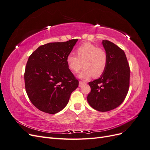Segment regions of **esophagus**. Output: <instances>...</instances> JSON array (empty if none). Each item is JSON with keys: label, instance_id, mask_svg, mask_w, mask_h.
Masks as SVG:
<instances>
[{"label": "esophagus", "instance_id": "1", "mask_svg": "<svg viewBox=\"0 0 150 150\" xmlns=\"http://www.w3.org/2000/svg\"><path fill=\"white\" fill-rule=\"evenodd\" d=\"M84 84V83L83 82V81H79V87H81V86Z\"/></svg>", "mask_w": 150, "mask_h": 150}]
</instances>
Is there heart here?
I'll use <instances>...</instances> for the list:
<instances>
[{
  "instance_id": "heart-1",
  "label": "heart",
  "mask_w": 150,
  "mask_h": 150,
  "mask_svg": "<svg viewBox=\"0 0 150 150\" xmlns=\"http://www.w3.org/2000/svg\"><path fill=\"white\" fill-rule=\"evenodd\" d=\"M76 56L69 54L66 57V64L69 69L76 73L82 67L84 69L78 75L79 78L88 80L93 76L97 78L106 70L108 62L106 52L103 49L91 43H84L76 49Z\"/></svg>"
}]
</instances>
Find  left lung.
<instances>
[{
  "label": "left lung",
  "mask_w": 150,
  "mask_h": 150,
  "mask_svg": "<svg viewBox=\"0 0 150 150\" xmlns=\"http://www.w3.org/2000/svg\"><path fill=\"white\" fill-rule=\"evenodd\" d=\"M108 57L106 70L98 79L89 83V105L100 112L114 110L123 102L128 92L130 69L125 52L116 44L103 40Z\"/></svg>",
  "instance_id": "obj_1"
}]
</instances>
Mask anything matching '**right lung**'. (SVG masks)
Segmentation results:
<instances>
[{
  "label": "right lung",
  "instance_id": "1",
  "mask_svg": "<svg viewBox=\"0 0 150 150\" xmlns=\"http://www.w3.org/2000/svg\"><path fill=\"white\" fill-rule=\"evenodd\" d=\"M78 40L44 44L29 56L25 87L30 101L40 111L49 114L61 111L78 87V81L66 64V57Z\"/></svg>",
  "mask_w": 150,
  "mask_h": 150
}]
</instances>
